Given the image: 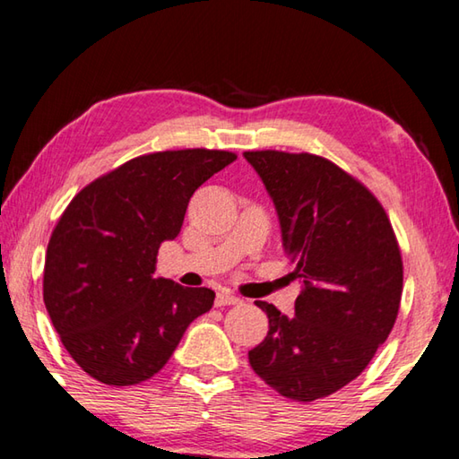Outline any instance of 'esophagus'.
I'll return each instance as SVG.
<instances>
[{"label":"esophagus","mask_w":459,"mask_h":459,"mask_svg":"<svg viewBox=\"0 0 459 459\" xmlns=\"http://www.w3.org/2000/svg\"><path fill=\"white\" fill-rule=\"evenodd\" d=\"M214 304L219 306V307H224V306H237V304H240V299L237 298L235 293H230L229 290H222V291L216 293V301H214Z\"/></svg>","instance_id":"esophagus-1"}]
</instances>
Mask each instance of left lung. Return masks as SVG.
Segmentation results:
<instances>
[{"label": "left lung", "instance_id": "left-lung-1", "mask_svg": "<svg viewBox=\"0 0 459 459\" xmlns=\"http://www.w3.org/2000/svg\"><path fill=\"white\" fill-rule=\"evenodd\" d=\"M275 202L287 253L304 290L287 317H269L248 362L285 399L340 391L368 367L391 333L403 293V259L385 208L359 178L316 153L245 152Z\"/></svg>", "mask_w": 459, "mask_h": 459}]
</instances>
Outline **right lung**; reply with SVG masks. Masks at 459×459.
<instances>
[{
    "label": "right lung",
    "mask_w": 459,
    "mask_h": 459,
    "mask_svg": "<svg viewBox=\"0 0 459 459\" xmlns=\"http://www.w3.org/2000/svg\"><path fill=\"white\" fill-rule=\"evenodd\" d=\"M237 160L224 150L139 155L84 186L60 214L44 263V304L73 360L99 383L139 385L214 304L208 287L153 279L192 194Z\"/></svg>",
    "instance_id": "right-lung-1"
}]
</instances>
